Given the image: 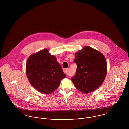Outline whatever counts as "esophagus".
<instances>
[{
  "instance_id": "obj_1",
  "label": "esophagus",
  "mask_w": 129,
  "mask_h": 129,
  "mask_svg": "<svg viewBox=\"0 0 129 129\" xmlns=\"http://www.w3.org/2000/svg\"><path fill=\"white\" fill-rule=\"evenodd\" d=\"M63 71H64V72L65 74H66L67 75H69V73H68V69L67 68H65V69H63Z\"/></svg>"
}]
</instances>
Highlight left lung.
<instances>
[{"mask_svg":"<svg viewBox=\"0 0 129 129\" xmlns=\"http://www.w3.org/2000/svg\"><path fill=\"white\" fill-rule=\"evenodd\" d=\"M74 62L76 71L71 79L78 90L88 93L102 85L107 73V64L101 53L85 46L75 54Z\"/></svg>","mask_w":129,"mask_h":129,"instance_id":"1","label":"left lung"}]
</instances>
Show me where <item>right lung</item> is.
Wrapping results in <instances>:
<instances>
[{"label":"right lung","mask_w":129,"mask_h":129,"mask_svg":"<svg viewBox=\"0 0 129 129\" xmlns=\"http://www.w3.org/2000/svg\"><path fill=\"white\" fill-rule=\"evenodd\" d=\"M26 73L31 85L38 91L46 94L55 90L66 76L55 56L51 55L47 49L29 57Z\"/></svg>","instance_id":"1"}]
</instances>
